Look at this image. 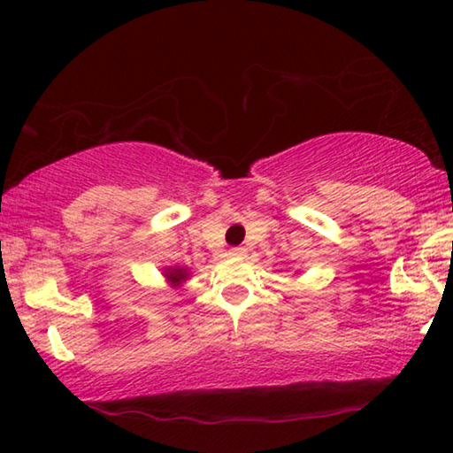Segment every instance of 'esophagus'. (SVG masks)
I'll return each instance as SVG.
<instances>
[{"label":"esophagus","instance_id":"34e87169","mask_svg":"<svg viewBox=\"0 0 453 453\" xmlns=\"http://www.w3.org/2000/svg\"><path fill=\"white\" fill-rule=\"evenodd\" d=\"M229 256H232V257H243L245 256V250L243 248H232V250H229Z\"/></svg>","mask_w":453,"mask_h":453}]
</instances>
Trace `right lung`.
<instances>
[{"label": "right lung", "mask_w": 453, "mask_h": 453, "mask_svg": "<svg viewBox=\"0 0 453 453\" xmlns=\"http://www.w3.org/2000/svg\"><path fill=\"white\" fill-rule=\"evenodd\" d=\"M191 272L188 267H180V265H170V267H164V278L167 281V286L173 288V289H180L183 283L189 280Z\"/></svg>", "instance_id": "1"}]
</instances>
